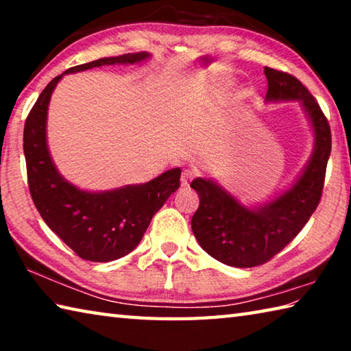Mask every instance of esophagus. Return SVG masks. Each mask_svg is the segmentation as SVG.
<instances>
[{
    "label": "esophagus",
    "instance_id": "esophagus-1",
    "mask_svg": "<svg viewBox=\"0 0 351 351\" xmlns=\"http://www.w3.org/2000/svg\"><path fill=\"white\" fill-rule=\"evenodd\" d=\"M193 176H195V173L192 170H184L182 171V175H181V186L182 187H189V184H190V181L193 180Z\"/></svg>",
    "mask_w": 351,
    "mask_h": 351
}]
</instances>
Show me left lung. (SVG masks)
<instances>
[{"mask_svg": "<svg viewBox=\"0 0 351 351\" xmlns=\"http://www.w3.org/2000/svg\"><path fill=\"white\" fill-rule=\"evenodd\" d=\"M265 102H299L314 136L311 156L288 189L266 203L246 206L213 178H195L199 207L192 230L199 246L213 258L234 268H252L271 260L300 232L322 195L331 153V132L310 91L282 71L265 68Z\"/></svg>", "mask_w": 351, "mask_h": 351, "instance_id": "1", "label": "left lung"}]
</instances>
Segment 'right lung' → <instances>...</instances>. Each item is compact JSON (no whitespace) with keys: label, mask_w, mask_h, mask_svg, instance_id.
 Listing matches in <instances>:
<instances>
[{"label":"right lung","mask_w":351,"mask_h":351,"mask_svg":"<svg viewBox=\"0 0 351 351\" xmlns=\"http://www.w3.org/2000/svg\"><path fill=\"white\" fill-rule=\"evenodd\" d=\"M152 54L133 52L104 57L69 68L47 83L25 123L27 181L41 218L83 260L106 263L123 257L139 245L152 218L180 187L181 169L164 171L144 184H128L112 190H83L69 182L52 161L47 147V108L63 75L106 64L142 63Z\"/></svg>","instance_id":"right-lung-1"}]
</instances>
